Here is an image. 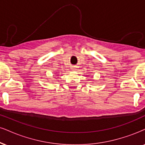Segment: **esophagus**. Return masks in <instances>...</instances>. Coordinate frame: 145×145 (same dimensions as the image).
<instances>
[{
    "label": "esophagus",
    "mask_w": 145,
    "mask_h": 145,
    "mask_svg": "<svg viewBox=\"0 0 145 145\" xmlns=\"http://www.w3.org/2000/svg\"><path fill=\"white\" fill-rule=\"evenodd\" d=\"M74 69H75V68H74V67H72V70H74Z\"/></svg>",
    "instance_id": "esophagus-1"
}]
</instances>
